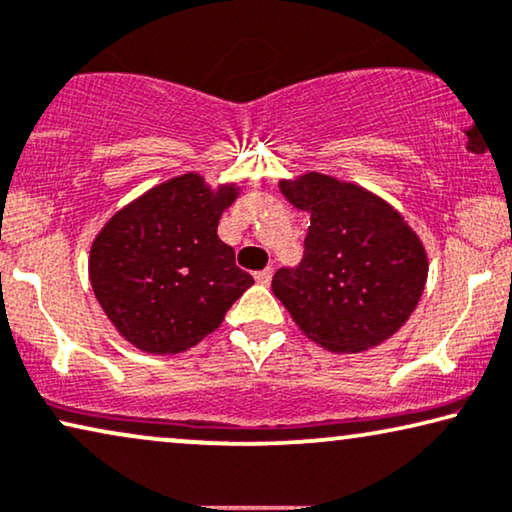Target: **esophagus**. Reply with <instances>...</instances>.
I'll list each match as a JSON object with an SVG mask.
<instances>
[{"label": "esophagus", "instance_id": "obj_1", "mask_svg": "<svg viewBox=\"0 0 512 512\" xmlns=\"http://www.w3.org/2000/svg\"><path fill=\"white\" fill-rule=\"evenodd\" d=\"M271 278H273V269H271V266H266L264 271H257V273H255V280H257L259 285H269Z\"/></svg>", "mask_w": 512, "mask_h": 512}]
</instances>
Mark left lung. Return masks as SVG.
I'll use <instances>...</instances> for the list:
<instances>
[{"mask_svg":"<svg viewBox=\"0 0 512 512\" xmlns=\"http://www.w3.org/2000/svg\"><path fill=\"white\" fill-rule=\"evenodd\" d=\"M280 192L311 213L304 259L271 280L299 329L331 352H362L397 334L429 273L403 215L364 187L315 171L280 181Z\"/></svg>","mask_w":512,"mask_h":512,"instance_id":"8db88e82","label":"left lung"}]
</instances>
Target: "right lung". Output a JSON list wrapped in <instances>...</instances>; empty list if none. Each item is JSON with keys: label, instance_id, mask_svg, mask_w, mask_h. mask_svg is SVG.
Masks as SVG:
<instances>
[{"label": "right lung", "instance_id": "add662e5", "mask_svg": "<svg viewBox=\"0 0 512 512\" xmlns=\"http://www.w3.org/2000/svg\"><path fill=\"white\" fill-rule=\"evenodd\" d=\"M239 194L183 174L141 194L106 222L90 250V283L113 327L153 355H176L218 329L255 283L220 241Z\"/></svg>", "mask_w": 512, "mask_h": 512}]
</instances>
